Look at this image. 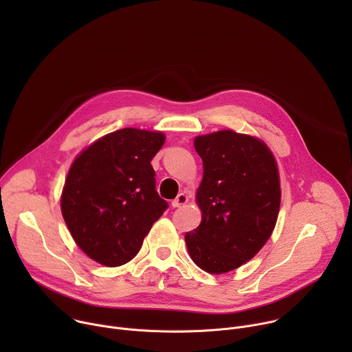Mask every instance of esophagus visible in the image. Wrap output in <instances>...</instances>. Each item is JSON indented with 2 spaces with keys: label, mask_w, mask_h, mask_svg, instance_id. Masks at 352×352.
I'll use <instances>...</instances> for the list:
<instances>
[{
  "label": "esophagus",
  "mask_w": 352,
  "mask_h": 352,
  "mask_svg": "<svg viewBox=\"0 0 352 352\" xmlns=\"http://www.w3.org/2000/svg\"><path fill=\"white\" fill-rule=\"evenodd\" d=\"M188 200H189L188 195H185V193H179V195L173 200L171 205H173V208H181V206H184V205H186V204H188Z\"/></svg>",
  "instance_id": "esophagus-1"
}]
</instances>
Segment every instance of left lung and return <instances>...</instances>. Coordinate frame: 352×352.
I'll return each instance as SVG.
<instances>
[{
    "mask_svg": "<svg viewBox=\"0 0 352 352\" xmlns=\"http://www.w3.org/2000/svg\"><path fill=\"white\" fill-rule=\"evenodd\" d=\"M204 162L196 190L202 221L185 242L190 259L210 274L235 270L270 238L280 212L277 162L252 135L223 129L193 140Z\"/></svg>",
    "mask_w": 352,
    "mask_h": 352,
    "instance_id": "obj_1",
    "label": "left lung"
}]
</instances>
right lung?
I'll return each mask as SVG.
<instances>
[{
    "instance_id": "right-lung-1",
    "label": "right lung",
    "mask_w": 352,
    "mask_h": 352,
    "mask_svg": "<svg viewBox=\"0 0 352 352\" xmlns=\"http://www.w3.org/2000/svg\"><path fill=\"white\" fill-rule=\"evenodd\" d=\"M164 140L160 131L122 128L94 140L72 162L61 213L76 245L94 262L117 267L132 261L167 209L150 164Z\"/></svg>"
}]
</instances>
